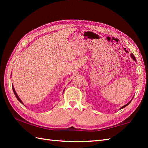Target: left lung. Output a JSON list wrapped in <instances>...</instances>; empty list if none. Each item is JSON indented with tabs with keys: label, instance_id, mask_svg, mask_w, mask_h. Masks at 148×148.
Wrapping results in <instances>:
<instances>
[{
	"label": "left lung",
	"instance_id": "8db88e82",
	"mask_svg": "<svg viewBox=\"0 0 148 148\" xmlns=\"http://www.w3.org/2000/svg\"><path fill=\"white\" fill-rule=\"evenodd\" d=\"M131 57L132 58V59L134 60H135V61H136V62H137V61H136V57H135V56H134V55L132 54H132H131ZM131 101H132V100H131ZM131 101H130V102H131ZM130 102H128V103H127V104H126V105H125V106H123V107H121V108H120V109H123V108H125V107H126L127 106H128V104H129V103H130Z\"/></svg>",
	"mask_w": 148,
	"mask_h": 148
}]
</instances>
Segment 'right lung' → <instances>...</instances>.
I'll return each mask as SVG.
<instances>
[{
	"mask_svg": "<svg viewBox=\"0 0 148 148\" xmlns=\"http://www.w3.org/2000/svg\"><path fill=\"white\" fill-rule=\"evenodd\" d=\"M12 90H13V92H14V95H15V96H16V98H17V99L19 100V101H20L21 103H23V102H22V101H21V100H20V98H19V97L18 96V95H17V93H16V92H15V90H14V87H13V85H12Z\"/></svg>",
	"mask_w": 148,
	"mask_h": 148,
	"instance_id": "obj_1",
	"label": "right lung"
}]
</instances>
